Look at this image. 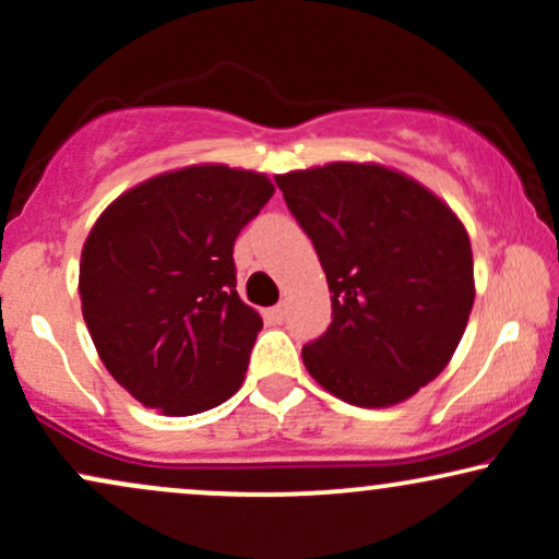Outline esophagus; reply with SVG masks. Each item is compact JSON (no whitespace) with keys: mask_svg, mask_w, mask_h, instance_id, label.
I'll list each match as a JSON object with an SVG mask.
<instances>
[{"mask_svg":"<svg viewBox=\"0 0 559 559\" xmlns=\"http://www.w3.org/2000/svg\"><path fill=\"white\" fill-rule=\"evenodd\" d=\"M267 316H271L273 323H284V320H286V305H275L273 310L267 312Z\"/></svg>","mask_w":559,"mask_h":559,"instance_id":"34e87169","label":"esophagus"}]
</instances>
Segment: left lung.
Masks as SVG:
<instances>
[{
  "label": "left lung",
  "instance_id": "8db88e82",
  "mask_svg": "<svg viewBox=\"0 0 559 559\" xmlns=\"http://www.w3.org/2000/svg\"><path fill=\"white\" fill-rule=\"evenodd\" d=\"M331 292V325L301 346L310 376L357 407H389L452 360L473 310L457 215L402 173L331 163L275 176Z\"/></svg>",
  "mask_w": 559,
  "mask_h": 559
}]
</instances>
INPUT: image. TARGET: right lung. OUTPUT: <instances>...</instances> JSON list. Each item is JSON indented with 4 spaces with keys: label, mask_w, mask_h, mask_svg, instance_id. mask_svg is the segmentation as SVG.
<instances>
[{
    "label": "right lung",
    "mask_w": 559,
    "mask_h": 559,
    "mask_svg": "<svg viewBox=\"0 0 559 559\" xmlns=\"http://www.w3.org/2000/svg\"><path fill=\"white\" fill-rule=\"evenodd\" d=\"M273 191L260 173L194 165L139 183L94 223L83 320L141 404L181 418L241 386L262 320L236 292L234 241Z\"/></svg>",
    "instance_id": "add662e5"
}]
</instances>
